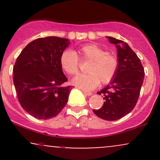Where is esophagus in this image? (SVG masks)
Segmentation results:
<instances>
[{
  "mask_svg": "<svg viewBox=\"0 0 160 160\" xmlns=\"http://www.w3.org/2000/svg\"><path fill=\"white\" fill-rule=\"evenodd\" d=\"M82 92H83V94H84V95H88V96H90V95H92V93L90 92L82 91Z\"/></svg>",
  "mask_w": 160,
  "mask_h": 160,
  "instance_id": "34e87169",
  "label": "esophagus"
}]
</instances>
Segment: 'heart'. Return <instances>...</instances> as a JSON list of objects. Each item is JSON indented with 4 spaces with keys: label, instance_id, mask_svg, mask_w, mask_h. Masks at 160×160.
Segmentation results:
<instances>
[{
    "label": "heart",
    "instance_id": "b5f03b06",
    "mask_svg": "<svg viewBox=\"0 0 160 160\" xmlns=\"http://www.w3.org/2000/svg\"><path fill=\"white\" fill-rule=\"evenodd\" d=\"M82 59L90 62L87 70L89 74L78 75L72 80V83L84 90H92L98 84H107L114 78L119 62L113 55L96 44H87L78 50ZM62 68L67 74L74 75L78 72L79 60L78 56L71 50H65L60 57Z\"/></svg>",
    "mask_w": 160,
    "mask_h": 160
}]
</instances>
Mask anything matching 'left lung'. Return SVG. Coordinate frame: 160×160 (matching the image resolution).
Instances as JSON below:
<instances>
[{"mask_svg": "<svg viewBox=\"0 0 160 160\" xmlns=\"http://www.w3.org/2000/svg\"><path fill=\"white\" fill-rule=\"evenodd\" d=\"M107 38L117 48L119 66L113 80L97 92L103 95L104 102L100 109L93 112L103 120L113 121L123 117L135 108L144 81V71L138 57L127 43L112 37Z\"/></svg>", "mask_w": 160, "mask_h": 160, "instance_id": "1", "label": "left lung"}]
</instances>
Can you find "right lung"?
Returning a JSON list of instances; mask_svg holds the SVG:
<instances>
[{
  "label": "right lung",
  "instance_id": "1",
  "mask_svg": "<svg viewBox=\"0 0 160 160\" xmlns=\"http://www.w3.org/2000/svg\"><path fill=\"white\" fill-rule=\"evenodd\" d=\"M71 42L67 38L47 37L28 43L16 59L13 82L18 99L27 113L48 120L61 112L72 87L62 71L60 57Z\"/></svg>",
  "mask_w": 160,
  "mask_h": 160
}]
</instances>
